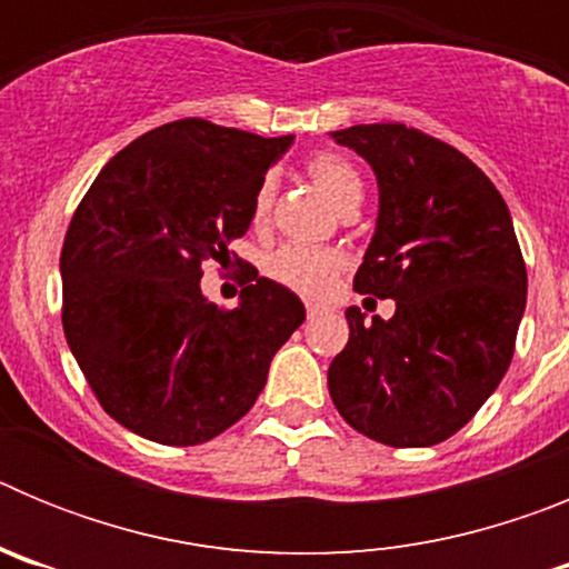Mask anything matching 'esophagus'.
Listing matches in <instances>:
<instances>
[{
	"instance_id": "34e87169",
	"label": "esophagus",
	"mask_w": 569,
	"mask_h": 569,
	"mask_svg": "<svg viewBox=\"0 0 569 569\" xmlns=\"http://www.w3.org/2000/svg\"><path fill=\"white\" fill-rule=\"evenodd\" d=\"M321 310H325V308H321V305H313V301H308V319H316V316H319Z\"/></svg>"
}]
</instances>
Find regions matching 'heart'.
Instances as JSON below:
<instances>
[{
  "instance_id": "obj_1",
  "label": "heart",
  "mask_w": 569,
  "mask_h": 569,
  "mask_svg": "<svg viewBox=\"0 0 569 569\" xmlns=\"http://www.w3.org/2000/svg\"><path fill=\"white\" fill-rule=\"evenodd\" d=\"M308 176L336 210L361 196V179L356 168L336 153H316L308 162ZM270 204H273V182L264 179L253 196V224L268 222ZM341 268H345V259L336 250L299 248V244H284L264 261V273L270 279L301 296L325 293Z\"/></svg>"
}]
</instances>
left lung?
Returning <instances> with one entry per match:
<instances>
[{"label":"left lung","instance_id":"left-lung-1","mask_svg":"<svg viewBox=\"0 0 569 569\" xmlns=\"http://www.w3.org/2000/svg\"><path fill=\"white\" fill-rule=\"evenodd\" d=\"M333 142L379 182L376 233L353 288L393 299V319L347 308L330 361L336 410L367 439H450L505 379L527 305V268L496 184L450 144L405 124H353Z\"/></svg>","mask_w":569,"mask_h":569}]
</instances>
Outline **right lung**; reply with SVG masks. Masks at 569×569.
Returning <instances> with one entry per match:
<instances>
[{
  "instance_id": "add662e5",
  "label": "right lung",
  "mask_w": 569,
  "mask_h": 569,
  "mask_svg": "<svg viewBox=\"0 0 569 569\" xmlns=\"http://www.w3.org/2000/svg\"><path fill=\"white\" fill-rule=\"evenodd\" d=\"M290 144L179 119L119 150L79 202L59 259L64 339L130 433L173 447L224 433L305 321L299 296L259 273L230 310L199 284L204 261H230Z\"/></svg>"
}]
</instances>
